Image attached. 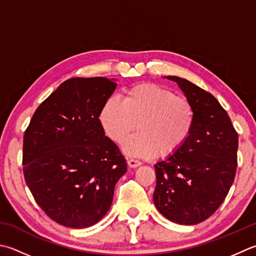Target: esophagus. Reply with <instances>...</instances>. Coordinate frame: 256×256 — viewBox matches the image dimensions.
Masks as SVG:
<instances>
[{
	"label": "esophagus",
	"instance_id": "esophagus-1",
	"mask_svg": "<svg viewBox=\"0 0 256 256\" xmlns=\"http://www.w3.org/2000/svg\"><path fill=\"white\" fill-rule=\"evenodd\" d=\"M128 166H130V168H135L140 166V165H141L142 163L140 162V161H138V160L130 158V160H128Z\"/></svg>",
	"mask_w": 256,
	"mask_h": 256
}]
</instances>
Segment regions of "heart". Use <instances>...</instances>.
Returning <instances> with one entry per match:
<instances>
[{
	"instance_id": "obj_1",
	"label": "heart",
	"mask_w": 256,
	"mask_h": 256,
	"mask_svg": "<svg viewBox=\"0 0 256 256\" xmlns=\"http://www.w3.org/2000/svg\"><path fill=\"white\" fill-rule=\"evenodd\" d=\"M98 120L108 138L121 144L135 128L138 133L125 142L123 151L130 156H170L188 138L194 112L188 98L152 83H142L125 92L121 101L108 98Z\"/></svg>"
}]
</instances>
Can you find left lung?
Instances as JSON below:
<instances>
[{"mask_svg":"<svg viewBox=\"0 0 256 256\" xmlns=\"http://www.w3.org/2000/svg\"><path fill=\"white\" fill-rule=\"evenodd\" d=\"M191 103L194 122L178 151L154 165L155 208L164 218L195 225L216 211L231 188L238 161V133L212 94L188 80L164 76Z\"/></svg>","mask_w":256,"mask_h":256,"instance_id":"8db88e82","label":"left lung"}]
</instances>
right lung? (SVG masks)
Instances as JSON below:
<instances>
[{
  "instance_id": "obj_1",
  "label": "right lung",
  "mask_w": 256,
  "mask_h": 256,
  "mask_svg": "<svg viewBox=\"0 0 256 256\" xmlns=\"http://www.w3.org/2000/svg\"><path fill=\"white\" fill-rule=\"evenodd\" d=\"M116 81L66 80L40 105L25 131V182L40 208L63 226L84 228L101 221L128 171L98 120Z\"/></svg>"
}]
</instances>
